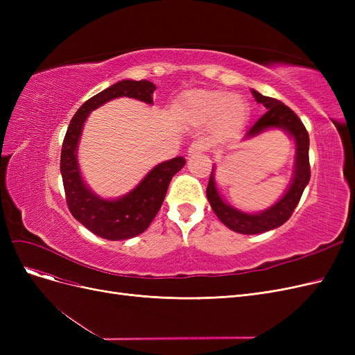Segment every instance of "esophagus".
I'll use <instances>...</instances> for the list:
<instances>
[{
	"label": "esophagus",
	"instance_id": "obj_1",
	"mask_svg": "<svg viewBox=\"0 0 355 355\" xmlns=\"http://www.w3.org/2000/svg\"><path fill=\"white\" fill-rule=\"evenodd\" d=\"M206 149H207V144L206 142H204V141H196V142H192L191 146L188 148V155H191V157L198 155L201 153H206Z\"/></svg>",
	"mask_w": 355,
	"mask_h": 355
}]
</instances>
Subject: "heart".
Returning a JSON list of instances; mask_svg holds the SVG:
<instances>
[{"label":"heart","mask_w":355,"mask_h":355,"mask_svg":"<svg viewBox=\"0 0 355 355\" xmlns=\"http://www.w3.org/2000/svg\"><path fill=\"white\" fill-rule=\"evenodd\" d=\"M178 111L192 124L206 125L211 123L214 136L227 139L240 130L245 120L247 106L237 94L200 89L182 94Z\"/></svg>","instance_id":"heart-1"}]
</instances>
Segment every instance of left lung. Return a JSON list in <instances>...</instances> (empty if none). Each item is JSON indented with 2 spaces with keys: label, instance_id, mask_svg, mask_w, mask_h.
I'll return each mask as SVG.
<instances>
[{
  "label": "left lung",
  "instance_id": "obj_1",
  "mask_svg": "<svg viewBox=\"0 0 355 355\" xmlns=\"http://www.w3.org/2000/svg\"><path fill=\"white\" fill-rule=\"evenodd\" d=\"M252 93L254 96L256 102L262 103L268 111L249 128L247 137H253L256 135H259L270 127H280L295 137L297 151H296V166H295V176H293L292 185H290L284 197L278 201L275 206L259 214H247L230 207L228 204H225L219 196L216 185H214L213 171H211L209 185H207V198L210 201V206L223 225H227L230 230L240 234H261V232L282 227V225L292 216V213L295 211L300 197H302V192L308 185L309 178H311L309 155H308L309 135L302 121H300L299 116L282 101L268 98V96L257 93L256 90H252Z\"/></svg>",
  "mask_w": 355,
  "mask_h": 355
}]
</instances>
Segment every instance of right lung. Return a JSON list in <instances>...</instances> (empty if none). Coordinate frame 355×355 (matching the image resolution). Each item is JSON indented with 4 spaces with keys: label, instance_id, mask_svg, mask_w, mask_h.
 Masks as SVG:
<instances>
[{
    "label": "right lung",
    "instance_id": "add662e5",
    "mask_svg": "<svg viewBox=\"0 0 355 355\" xmlns=\"http://www.w3.org/2000/svg\"><path fill=\"white\" fill-rule=\"evenodd\" d=\"M155 85L146 80H123L106 90L94 94L75 112L69 123L60 153V173L65 198L72 216L93 234L106 240H127L142 234L161 207L171 178L185 166L184 157H176L153 168L130 194L120 200L106 201L96 197L84 185L77 163V145L83 124L89 114L105 102L115 98H135L153 103Z\"/></svg>",
    "mask_w": 355,
    "mask_h": 355
}]
</instances>
